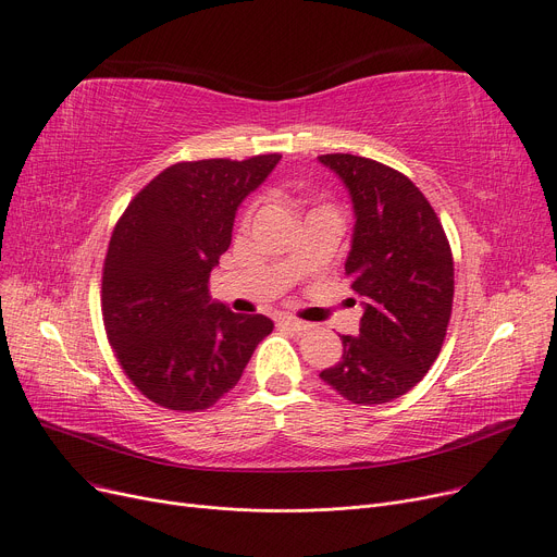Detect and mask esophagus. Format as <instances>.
Returning a JSON list of instances; mask_svg holds the SVG:
<instances>
[{
	"instance_id": "esophagus-1",
	"label": "esophagus",
	"mask_w": 557,
	"mask_h": 557,
	"mask_svg": "<svg viewBox=\"0 0 557 557\" xmlns=\"http://www.w3.org/2000/svg\"><path fill=\"white\" fill-rule=\"evenodd\" d=\"M280 325H284L286 330H290V332H296V334H305V332H309L313 325L311 323H305V320H298V318H290V315H282L280 318Z\"/></svg>"
}]
</instances>
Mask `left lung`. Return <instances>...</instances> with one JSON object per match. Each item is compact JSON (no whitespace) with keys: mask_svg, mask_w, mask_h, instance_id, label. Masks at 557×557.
<instances>
[{"mask_svg":"<svg viewBox=\"0 0 557 557\" xmlns=\"http://www.w3.org/2000/svg\"><path fill=\"white\" fill-rule=\"evenodd\" d=\"M355 210L345 273L361 298L359 336L320 372L352 404H386L422 382L441 355L454 302V259L441 219L404 173L349 153L320 156Z\"/></svg>","mask_w":557,"mask_h":557,"instance_id":"1","label":"left lung"}]
</instances>
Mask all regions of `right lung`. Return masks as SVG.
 <instances>
[{
	"label": "right lung",
	"mask_w": 557,
	"mask_h": 557,
	"mask_svg": "<svg viewBox=\"0 0 557 557\" xmlns=\"http://www.w3.org/2000/svg\"><path fill=\"white\" fill-rule=\"evenodd\" d=\"M282 156L178 162L116 221L103 263L108 341L141 395L171 411H205L237 386L273 320L210 298L244 198Z\"/></svg>",
	"instance_id": "right-lung-1"
}]
</instances>
